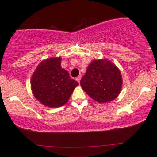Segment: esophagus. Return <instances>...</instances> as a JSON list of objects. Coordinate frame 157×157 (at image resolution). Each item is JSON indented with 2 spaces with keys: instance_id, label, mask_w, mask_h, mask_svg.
<instances>
[{
  "instance_id": "1",
  "label": "esophagus",
  "mask_w": 157,
  "mask_h": 157,
  "mask_svg": "<svg viewBox=\"0 0 157 157\" xmlns=\"http://www.w3.org/2000/svg\"><path fill=\"white\" fill-rule=\"evenodd\" d=\"M81 76H78L77 77V78H76V80L79 83V82H80V81H81Z\"/></svg>"
}]
</instances>
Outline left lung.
<instances>
[{
    "label": "left lung",
    "mask_w": 157,
    "mask_h": 157,
    "mask_svg": "<svg viewBox=\"0 0 157 157\" xmlns=\"http://www.w3.org/2000/svg\"><path fill=\"white\" fill-rule=\"evenodd\" d=\"M122 77L119 68L106 59L92 61L80 84L83 91L98 103L114 100L122 87Z\"/></svg>",
    "instance_id": "8db88e82"
}]
</instances>
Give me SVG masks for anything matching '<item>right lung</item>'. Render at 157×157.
Listing matches in <instances>:
<instances>
[{
    "label": "right lung",
    "instance_id": "add662e5",
    "mask_svg": "<svg viewBox=\"0 0 157 157\" xmlns=\"http://www.w3.org/2000/svg\"><path fill=\"white\" fill-rule=\"evenodd\" d=\"M61 58H50L40 62L31 77L33 96L44 106L57 108L68 102L78 83L61 68Z\"/></svg>",
    "mask_w": 157,
    "mask_h": 157
}]
</instances>
